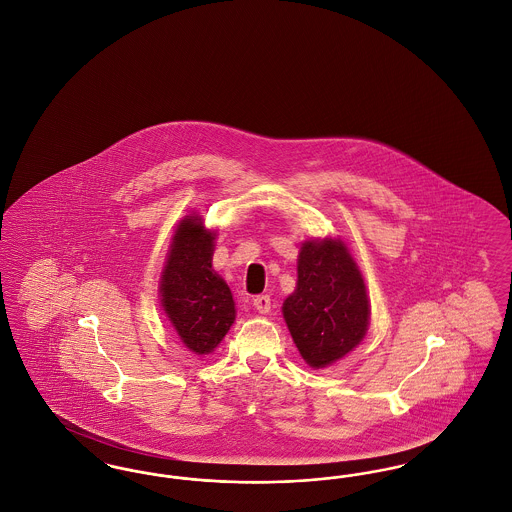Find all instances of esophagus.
Returning a JSON list of instances; mask_svg holds the SVG:
<instances>
[{"instance_id":"34e87169","label":"esophagus","mask_w":512,"mask_h":512,"mask_svg":"<svg viewBox=\"0 0 512 512\" xmlns=\"http://www.w3.org/2000/svg\"><path fill=\"white\" fill-rule=\"evenodd\" d=\"M253 305H255V309H257L259 313L267 315L268 311H270V307H272L270 295H257V297L253 299Z\"/></svg>"}]
</instances>
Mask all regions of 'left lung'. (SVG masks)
Masks as SVG:
<instances>
[{"label":"left lung","mask_w":512,"mask_h":512,"mask_svg":"<svg viewBox=\"0 0 512 512\" xmlns=\"http://www.w3.org/2000/svg\"><path fill=\"white\" fill-rule=\"evenodd\" d=\"M284 320L305 363H336L365 338L370 318L363 274L341 240H309L297 259V286Z\"/></svg>","instance_id":"left-lung-1"}]
</instances>
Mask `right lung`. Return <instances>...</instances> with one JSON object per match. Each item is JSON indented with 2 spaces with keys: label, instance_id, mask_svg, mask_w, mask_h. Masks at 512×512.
Listing matches in <instances>:
<instances>
[{
  "label": "right lung",
  "instance_id": "right-lung-1",
  "mask_svg": "<svg viewBox=\"0 0 512 512\" xmlns=\"http://www.w3.org/2000/svg\"><path fill=\"white\" fill-rule=\"evenodd\" d=\"M215 232L201 217H186L172 236L161 272V305L182 343L195 355L215 351L236 320L228 284L213 270Z\"/></svg>",
  "mask_w": 512,
  "mask_h": 512
}]
</instances>
